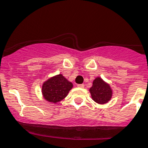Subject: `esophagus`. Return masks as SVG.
Listing matches in <instances>:
<instances>
[{"mask_svg":"<svg viewBox=\"0 0 148 148\" xmlns=\"http://www.w3.org/2000/svg\"><path fill=\"white\" fill-rule=\"evenodd\" d=\"M77 86L78 87H80V88H84V84H78Z\"/></svg>","mask_w":148,"mask_h":148,"instance_id":"obj_1","label":"esophagus"}]
</instances>
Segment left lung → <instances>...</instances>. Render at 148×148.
<instances>
[{
  "label": "left lung",
  "instance_id": "obj_1",
  "mask_svg": "<svg viewBox=\"0 0 148 148\" xmlns=\"http://www.w3.org/2000/svg\"><path fill=\"white\" fill-rule=\"evenodd\" d=\"M89 91L93 101L100 105L106 104L110 101L113 93L110 84L106 82L100 77H97L93 80V85Z\"/></svg>",
  "mask_w": 148,
  "mask_h": 148
}]
</instances>
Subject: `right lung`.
<instances>
[{"label":"right lung","instance_id":"obj_1","mask_svg":"<svg viewBox=\"0 0 148 148\" xmlns=\"http://www.w3.org/2000/svg\"><path fill=\"white\" fill-rule=\"evenodd\" d=\"M73 88V84L62 74L49 77L42 84V94L47 102L57 103L63 100Z\"/></svg>","mask_w":148,"mask_h":148}]
</instances>
